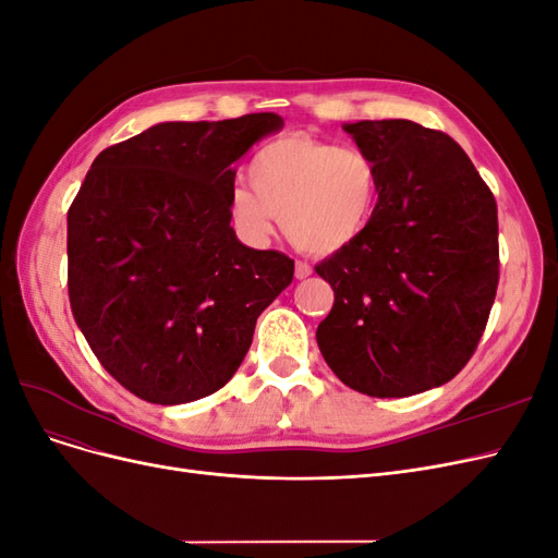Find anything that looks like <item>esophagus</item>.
I'll return each instance as SVG.
<instances>
[{
    "instance_id": "1",
    "label": "esophagus",
    "mask_w": 558,
    "mask_h": 558,
    "mask_svg": "<svg viewBox=\"0 0 558 558\" xmlns=\"http://www.w3.org/2000/svg\"><path fill=\"white\" fill-rule=\"evenodd\" d=\"M312 272H314V269H312L310 263H305V260L295 263V279H307Z\"/></svg>"
}]
</instances>
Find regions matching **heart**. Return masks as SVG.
I'll return each mask as SVG.
<instances>
[{"label":"heart","instance_id":"1","mask_svg":"<svg viewBox=\"0 0 558 558\" xmlns=\"http://www.w3.org/2000/svg\"><path fill=\"white\" fill-rule=\"evenodd\" d=\"M248 181L228 197L230 223L248 246L269 242L277 216L286 238L310 253L340 251L373 221L377 170L356 146L291 134L253 156Z\"/></svg>","mask_w":558,"mask_h":558}]
</instances>
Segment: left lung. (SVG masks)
<instances>
[{
    "instance_id": "1",
    "label": "left lung",
    "mask_w": 558,
    "mask_h": 558,
    "mask_svg": "<svg viewBox=\"0 0 558 558\" xmlns=\"http://www.w3.org/2000/svg\"><path fill=\"white\" fill-rule=\"evenodd\" d=\"M375 162L379 199L356 242L316 265L335 291L316 342L373 398H408L461 373L498 289V209L465 150L412 121L344 123Z\"/></svg>"
}]
</instances>
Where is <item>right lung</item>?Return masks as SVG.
Segmentation results:
<instances>
[{
  "label": "right lung",
  "instance_id": "1",
  "mask_svg": "<svg viewBox=\"0 0 558 558\" xmlns=\"http://www.w3.org/2000/svg\"><path fill=\"white\" fill-rule=\"evenodd\" d=\"M277 113L158 123L95 158L66 214V289L97 361L154 404L211 396L238 373L293 260L244 246L234 162Z\"/></svg>",
  "mask_w": 558,
  "mask_h": 558
}]
</instances>
